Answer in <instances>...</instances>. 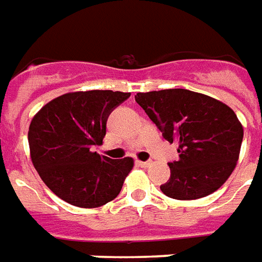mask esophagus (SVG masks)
I'll return each mask as SVG.
<instances>
[{
    "label": "esophagus",
    "mask_w": 262,
    "mask_h": 262,
    "mask_svg": "<svg viewBox=\"0 0 262 262\" xmlns=\"http://www.w3.org/2000/svg\"><path fill=\"white\" fill-rule=\"evenodd\" d=\"M152 164V161H138V166L142 167V168H146Z\"/></svg>",
    "instance_id": "esophagus-1"
}]
</instances>
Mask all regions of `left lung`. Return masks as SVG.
Here are the masks:
<instances>
[{
    "label": "left lung",
    "instance_id": "left-lung-1",
    "mask_svg": "<svg viewBox=\"0 0 262 262\" xmlns=\"http://www.w3.org/2000/svg\"><path fill=\"white\" fill-rule=\"evenodd\" d=\"M135 101L168 142H178L180 159L170 163L163 193L194 200L220 189L239 160L243 125L225 103L199 92L174 88L138 92Z\"/></svg>",
    "mask_w": 262,
    "mask_h": 262
}]
</instances>
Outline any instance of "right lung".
I'll return each instance as SVG.
<instances>
[{
    "label": "right lung",
    "mask_w": 262,
    "mask_h": 262,
    "mask_svg": "<svg viewBox=\"0 0 262 262\" xmlns=\"http://www.w3.org/2000/svg\"><path fill=\"white\" fill-rule=\"evenodd\" d=\"M129 95L110 90L68 92L35 113L29 127L31 161L58 198L82 208L117 198L133 157L112 160L92 147L102 145L107 117Z\"/></svg>",
    "instance_id": "obj_1"
}]
</instances>
